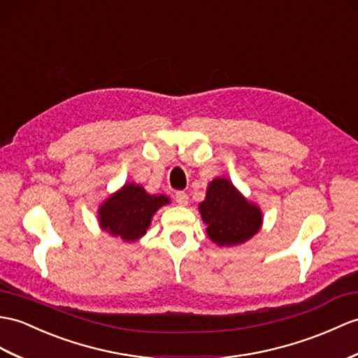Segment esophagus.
Wrapping results in <instances>:
<instances>
[{
  "label": "esophagus",
  "mask_w": 358,
  "mask_h": 358,
  "mask_svg": "<svg viewBox=\"0 0 358 358\" xmlns=\"http://www.w3.org/2000/svg\"><path fill=\"white\" fill-rule=\"evenodd\" d=\"M176 201L180 206H186L187 201H189V196H187L186 192H182V190H180V192L176 194Z\"/></svg>",
  "instance_id": "1"
}]
</instances>
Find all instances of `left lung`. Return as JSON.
Instances as JSON below:
<instances>
[{
	"mask_svg": "<svg viewBox=\"0 0 358 358\" xmlns=\"http://www.w3.org/2000/svg\"><path fill=\"white\" fill-rule=\"evenodd\" d=\"M199 213L207 224V236L220 247L243 244L262 226V212L227 178H215L207 186Z\"/></svg>",
	"mask_w": 358,
	"mask_h": 358,
	"instance_id": "left-lung-1",
	"label": "left lung"
}]
</instances>
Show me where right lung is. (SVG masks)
Wrapping results in <instances>:
<instances>
[{
  "label": "right lung",
  "mask_w": 358,
  "mask_h": 358,
  "mask_svg": "<svg viewBox=\"0 0 358 358\" xmlns=\"http://www.w3.org/2000/svg\"><path fill=\"white\" fill-rule=\"evenodd\" d=\"M171 199L149 195L143 186L127 182L99 207V226L111 236L134 243L146 234L154 213Z\"/></svg>",
  "instance_id": "add662e5"
}]
</instances>
